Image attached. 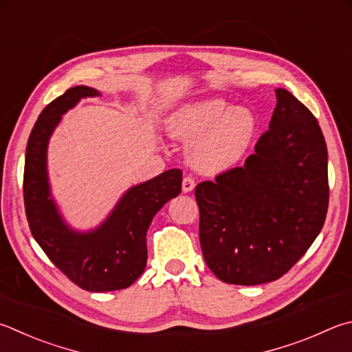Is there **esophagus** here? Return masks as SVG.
<instances>
[{"instance_id": "obj_1", "label": "esophagus", "mask_w": 352, "mask_h": 352, "mask_svg": "<svg viewBox=\"0 0 352 352\" xmlns=\"http://www.w3.org/2000/svg\"><path fill=\"white\" fill-rule=\"evenodd\" d=\"M195 188V180L192 177H184L183 178V184H182V189H183V192H190V190H192Z\"/></svg>"}]
</instances>
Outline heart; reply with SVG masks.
<instances>
[{"instance_id":"heart-1","label":"heart","mask_w":352,"mask_h":352,"mask_svg":"<svg viewBox=\"0 0 352 352\" xmlns=\"http://www.w3.org/2000/svg\"><path fill=\"white\" fill-rule=\"evenodd\" d=\"M169 133L190 143L189 162L201 172L228 169L245 154L255 131V118L245 107L225 98H204L182 106L168 120Z\"/></svg>"}]
</instances>
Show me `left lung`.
Wrapping results in <instances>:
<instances>
[{"label": "left lung", "mask_w": 352, "mask_h": 352, "mask_svg": "<svg viewBox=\"0 0 352 352\" xmlns=\"http://www.w3.org/2000/svg\"><path fill=\"white\" fill-rule=\"evenodd\" d=\"M241 168L195 188L200 245L221 282L280 278L322 231L329 203L328 151L317 118L286 89Z\"/></svg>", "instance_id": "8db88e82"}]
</instances>
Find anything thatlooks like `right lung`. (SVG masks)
Instances as JSON below:
<instances>
[{"mask_svg":"<svg viewBox=\"0 0 352 352\" xmlns=\"http://www.w3.org/2000/svg\"><path fill=\"white\" fill-rule=\"evenodd\" d=\"M95 95L98 92L92 87L75 86L44 107L25 149L23 192L30 232L49 260L81 289L107 292L129 287L143 274L148 228L158 210L182 192L183 172L169 169L131 188L95 231L80 234L69 229L50 198L47 142L63 113L81 98Z\"/></svg>","mask_w":352,"mask_h":352,"instance_id":"obj_1","label":"right lung"}]
</instances>
